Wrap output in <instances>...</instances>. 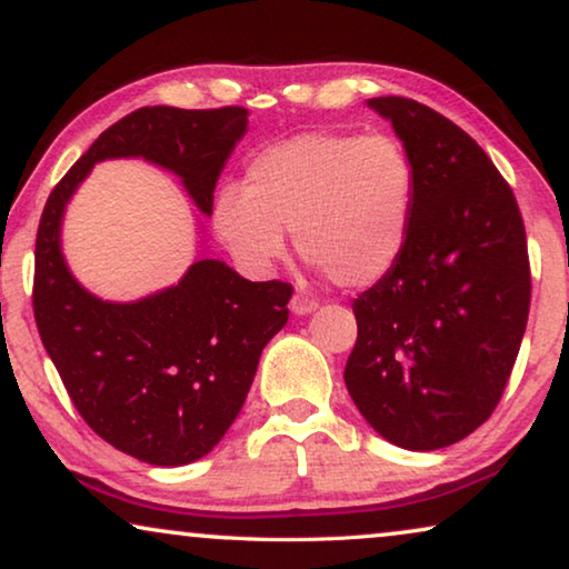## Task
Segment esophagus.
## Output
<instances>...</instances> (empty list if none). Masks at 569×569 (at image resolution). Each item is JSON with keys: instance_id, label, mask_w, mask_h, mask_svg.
Instances as JSON below:
<instances>
[{"instance_id": "1", "label": "esophagus", "mask_w": 569, "mask_h": 569, "mask_svg": "<svg viewBox=\"0 0 569 569\" xmlns=\"http://www.w3.org/2000/svg\"><path fill=\"white\" fill-rule=\"evenodd\" d=\"M290 308H292L295 316H308V312L318 308V302L308 298V295H295V298L290 300Z\"/></svg>"}]
</instances>
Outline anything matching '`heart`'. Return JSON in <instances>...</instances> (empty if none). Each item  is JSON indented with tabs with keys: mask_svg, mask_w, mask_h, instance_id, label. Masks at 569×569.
Listing matches in <instances>:
<instances>
[{
	"mask_svg": "<svg viewBox=\"0 0 569 569\" xmlns=\"http://www.w3.org/2000/svg\"><path fill=\"white\" fill-rule=\"evenodd\" d=\"M416 204V167L398 138L310 130L259 148L243 189H220V241L251 269L287 253L284 230L308 264L339 287H369L398 264Z\"/></svg>",
	"mask_w": 569,
	"mask_h": 569,
	"instance_id": "heart-1",
	"label": "heart"
}]
</instances>
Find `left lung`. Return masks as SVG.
Here are the masks:
<instances>
[{"label": "left lung", "mask_w": 569, "mask_h": 569, "mask_svg": "<svg viewBox=\"0 0 569 569\" xmlns=\"http://www.w3.org/2000/svg\"><path fill=\"white\" fill-rule=\"evenodd\" d=\"M416 167L408 243L353 300L343 380L387 441L433 451L498 408L529 320L531 267L513 189L490 156L431 107L375 97Z\"/></svg>", "instance_id": "left-lung-1"}]
</instances>
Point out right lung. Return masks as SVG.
Returning a JSON list of instances; mask_svg holds the SVG:
<instances>
[{"mask_svg":"<svg viewBox=\"0 0 569 569\" xmlns=\"http://www.w3.org/2000/svg\"><path fill=\"white\" fill-rule=\"evenodd\" d=\"M246 107H141L89 146L48 194L36 238L32 312L73 408L114 449L179 467L208 455L236 421L261 349L287 323L292 284L249 282L223 261H194L177 287L138 302L81 290L61 257L63 208L97 161L143 156L182 177L212 212Z\"/></svg>","mask_w":569,"mask_h":569,"instance_id":"add662e5","label":"right lung"}]
</instances>
